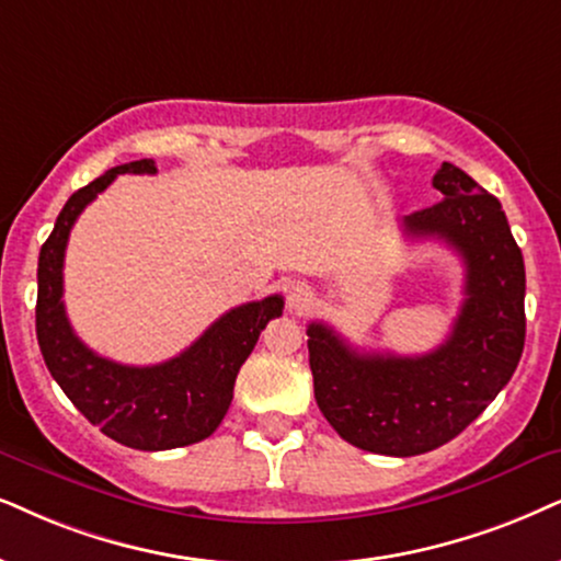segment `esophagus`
Returning <instances> with one entry per match:
<instances>
[{"instance_id":"1","label":"esophagus","mask_w":561,"mask_h":561,"mask_svg":"<svg viewBox=\"0 0 561 561\" xmlns=\"http://www.w3.org/2000/svg\"><path fill=\"white\" fill-rule=\"evenodd\" d=\"M308 302H310V289L305 285H293V289H289V295H287L289 310L308 308Z\"/></svg>"}]
</instances>
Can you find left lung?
Here are the masks:
<instances>
[{"label": "left lung", "mask_w": 561, "mask_h": 561, "mask_svg": "<svg viewBox=\"0 0 561 561\" xmlns=\"http://www.w3.org/2000/svg\"><path fill=\"white\" fill-rule=\"evenodd\" d=\"M443 202L403 219L409 238H437L463 259L466 300L450 336L416 357L359 352L331 325H308L318 409L354 448L420 456L460 435L513 378L526 344V266L502 204L443 162Z\"/></svg>", "instance_id": "obj_1"}]
</instances>
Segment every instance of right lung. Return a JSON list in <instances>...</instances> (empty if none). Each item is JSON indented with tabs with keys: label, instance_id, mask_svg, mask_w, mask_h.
<instances>
[{
	"label": "right lung",
	"instance_id": "obj_1",
	"mask_svg": "<svg viewBox=\"0 0 561 561\" xmlns=\"http://www.w3.org/2000/svg\"><path fill=\"white\" fill-rule=\"evenodd\" d=\"M124 173H158L152 160L105 170L75 191L56 217L38 256L35 333L48 373L67 399L103 435L134 450H170L209 437L228 414L232 388L248 354L272 318L282 316V295L238 305L217 318L188 350L150 367L118 365L84 346L64 310V251L82 209Z\"/></svg>",
	"mask_w": 561,
	"mask_h": 561
}]
</instances>
